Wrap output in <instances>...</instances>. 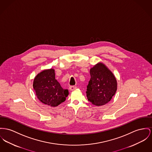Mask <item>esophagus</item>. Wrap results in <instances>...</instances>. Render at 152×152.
Segmentation results:
<instances>
[{
  "mask_svg": "<svg viewBox=\"0 0 152 152\" xmlns=\"http://www.w3.org/2000/svg\"><path fill=\"white\" fill-rule=\"evenodd\" d=\"M76 88H77V87H76V86H70V88H69L70 90L71 91H72L75 90Z\"/></svg>",
  "mask_w": 152,
  "mask_h": 152,
  "instance_id": "esophagus-1",
  "label": "esophagus"
}]
</instances>
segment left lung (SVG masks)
Wrapping results in <instances>:
<instances>
[{
  "mask_svg": "<svg viewBox=\"0 0 152 152\" xmlns=\"http://www.w3.org/2000/svg\"><path fill=\"white\" fill-rule=\"evenodd\" d=\"M90 74L91 80L86 92L88 101L96 106L107 104L117 91L118 83L115 75L101 62L90 69Z\"/></svg>",
  "mask_w": 152,
  "mask_h": 152,
  "instance_id": "obj_1",
  "label": "left lung"
}]
</instances>
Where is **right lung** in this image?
I'll return each instance as SVG.
<instances>
[{
    "instance_id": "obj_1",
    "label": "right lung",
    "mask_w": 152,
    "mask_h": 152,
    "mask_svg": "<svg viewBox=\"0 0 152 152\" xmlns=\"http://www.w3.org/2000/svg\"><path fill=\"white\" fill-rule=\"evenodd\" d=\"M33 86L38 99L44 104L55 107L66 100L69 91L63 89L55 79L53 69L44 70L34 78Z\"/></svg>"
}]
</instances>
